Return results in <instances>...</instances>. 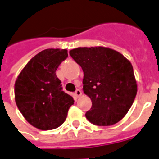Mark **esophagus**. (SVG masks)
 <instances>
[{
  "label": "esophagus",
  "instance_id": "esophagus-1",
  "mask_svg": "<svg viewBox=\"0 0 159 159\" xmlns=\"http://www.w3.org/2000/svg\"><path fill=\"white\" fill-rule=\"evenodd\" d=\"M75 94H76V97H80L82 95V91L80 89H76V92H75Z\"/></svg>",
  "mask_w": 159,
  "mask_h": 159
}]
</instances>
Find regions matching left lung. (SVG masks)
Listing matches in <instances>:
<instances>
[{
  "instance_id": "1",
  "label": "left lung",
  "mask_w": 159,
  "mask_h": 159,
  "mask_svg": "<svg viewBox=\"0 0 159 159\" xmlns=\"http://www.w3.org/2000/svg\"><path fill=\"white\" fill-rule=\"evenodd\" d=\"M70 55L83 70V92L92 100L85 116L90 123L110 126L119 122L133 104L137 84L131 63L113 49L77 48Z\"/></svg>"
}]
</instances>
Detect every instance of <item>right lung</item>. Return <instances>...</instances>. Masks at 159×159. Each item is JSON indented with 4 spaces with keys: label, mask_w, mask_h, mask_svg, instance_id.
Segmentation results:
<instances>
[{
    "label": "right lung",
    "mask_w": 159,
    "mask_h": 159,
    "mask_svg": "<svg viewBox=\"0 0 159 159\" xmlns=\"http://www.w3.org/2000/svg\"><path fill=\"white\" fill-rule=\"evenodd\" d=\"M67 57L66 49H45L27 63L16 80V105L28 123L39 129L60 126L74 104L55 73Z\"/></svg>",
    "instance_id": "1"
}]
</instances>
